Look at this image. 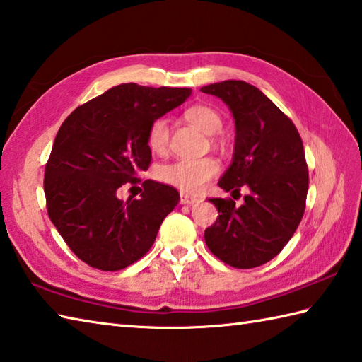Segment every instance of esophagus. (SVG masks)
Masks as SVG:
<instances>
[{"mask_svg":"<svg viewBox=\"0 0 362 362\" xmlns=\"http://www.w3.org/2000/svg\"><path fill=\"white\" fill-rule=\"evenodd\" d=\"M197 201H199V197H196L193 194H188V193H180V204H187V205H191V204H196Z\"/></svg>","mask_w":362,"mask_h":362,"instance_id":"1","label":"esophagus"}]
</instances>
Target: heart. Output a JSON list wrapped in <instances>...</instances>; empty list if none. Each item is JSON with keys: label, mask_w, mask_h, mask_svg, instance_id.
I'll return each instance as SVG.
<instances>
[{"label": "heart", "mask_w": 362, "mask_h": 362, "mask_svg": "<svg viewBox=\"0 0 362 362\" xmlns=\"http://www.w3.org/2000/svg\"><path fill=\"white\" fill-rule=\"evenodd\" d=\"M185 119L205 134H215L223 127L219 112L207 105L191 106L185 111ZM169 143V125L166 119H155L147 130V146L155 153H163ZM219 171L218 161L204 158H179L158 169V179L187 193H199Z\"/></svg>", "instance_id": "obj_1"}]
</instances>
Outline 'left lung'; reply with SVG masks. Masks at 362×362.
Segmentation results:
<instances>
[{"label":"left lung","mask_w":362,"mask_h":362,"mask_svg":"<svg viewBox=\"0 0 362 362\" xmlns=\"http://www.w3.org/2000/svg\"><path fill=\"white\" fill-rule=\"evenodd\" d=\"M201 90L221 98L235 120L233 158L218 185L232 193L250 188L240 207L232 199H209L219 216L205 229V243L230 267H260L288 243L306 209L309 174L301 136L250 83L228 80Z\"/></svg>","instance_id":"1"}]
</instances>
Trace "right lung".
Returning <instances> with one entry per match:
<instances>
[{"instance_id":"obj_1","label":"right lung","mask_w":362,"mask_h":362,"mask_svg":"<svg viewBox=\"0 0 362 362\" xmlns=\"http://www.w3.org/2000/svg\"><path fill=\"white\" fill-rule=\"evenodd\" d=\"M188 88L124 83L78 106L56 134L45 166L47 210L78 259L103 272L134 264L151 250L160 226L180 201L177 189L144 180L138 199L117 191L138 183L152 152L147 130L182 105Z\"/></svg>"}]
</instances>
